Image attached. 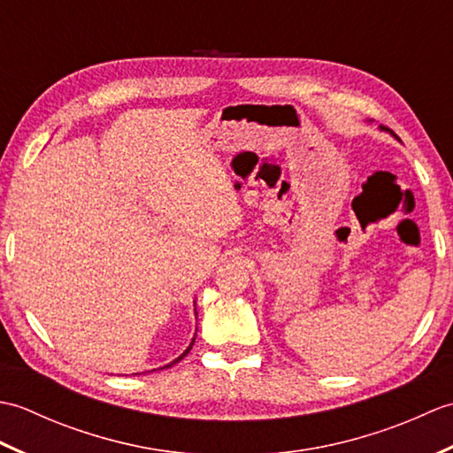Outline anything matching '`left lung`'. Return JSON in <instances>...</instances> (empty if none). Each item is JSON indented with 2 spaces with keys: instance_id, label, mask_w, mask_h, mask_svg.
Here are the masks:
<instances>
[{
  "instance_id": "1",
  "label": "left lung",
  "mask_w": 453,
  "mask_h": 453,
  "mask_svg": "<svg viewBox=\"0 0 453 453\" xmlns=\"http://www.w3.org/2000/svg\"><path fill=\"white\" fill-rule=\"evenodd\" d=\"M380 130H386V128H383V127H380ZM388 132V130H386Z\"/></svg>"
}]
</instances>
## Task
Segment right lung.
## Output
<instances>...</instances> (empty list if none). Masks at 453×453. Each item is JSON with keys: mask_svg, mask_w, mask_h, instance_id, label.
Returning <instances> with one entry per match:
<instances>
[{"mask_svg": "<svg viewBox=\"0 0 453 453\" xmlns=\"http://www.w3.org/2000/svg\"><path fill=\"white\" fill-rule=\"evenodd\" d=\"M195 315H198V313H196V305H195ZM195 336H196V333H195ZM195 336H192V341H190V344L187 346V350H185V352H182V354L179 356V358H175V360H173V362H169L167 365H161V368H157V370H163V368H171V365H173V364H177V362H180L182 358H185V356H187V354L190 352V349H192V344H195ZM151 372H156V370H151ZM132 375H140V373H132Z\"/></svg>", "mask_w": 453, "mask_h": 453, "instance_id": "add662e5", "label": "right lung"}]
</instances>
